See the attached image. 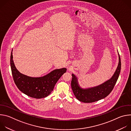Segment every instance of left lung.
<instances>
[{"instance_id": "obj_1", "label": "left lung", "mask_w": 131, "mask_h": 131, "mask_svg": "<svg viewBox=\"0 0 131 131\" xmlns=\"http://www.w3.org/2000/svg\"><path fill=\"white\" fill-rule=\"evenodd\" d=\"M119 64L117 68L111 79L103 84L91 88L82 89L78 84L77 78L72 73L71 86L75 97L83 103H93L104 99L113 90L119 76L121 71V63L119 54Z\"/></svg>"}]
</instances>
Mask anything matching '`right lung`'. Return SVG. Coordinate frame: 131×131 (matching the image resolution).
<instances>
[{"label": "right lung", "mask_w": 131, "mask_h": 131, "mask_svg": "<svg viewBox=\"0 0 131 131\" xmlns=\"http://www.w3.org/2000/svg\"><path fill=\"white\" fill-rule=\"evenodd\" d=\"M10 65L13 78L17 88L28 96L41 99L48 96L53 90L55 84L67 69H55L41 77H30L20 73L16 68L13 61L12 50L11 53Z\"/></svg>", "instance_id": "1"}]
</instances>
